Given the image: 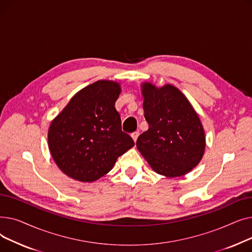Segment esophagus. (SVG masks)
Returning a JSON list of instances; mask_svg holds the SVG:
<instances>
[{"mask_svg":"<svg viewBox=\"0 0 252 252\" xmlns=\"http://www.w3.org/2000/svg\"><path fill=\"white\" fill-rule=\"evenodd\" d=\"M138 137H139V131H134V133L131 134V138H133V140H134L135 142L137 141Z\"/></svg>","mask_w":252,"mask_h":252,"instance_id":"esophagus-1","label":"esophagus"}]
</instances>
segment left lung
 <instances>
[{
	"mask_svg": "<svg viewBox=\"0 0 252 252\" xmlns=\"http://www.w3.org/2000/svg\"><path fill=\"white\" fill-rule=\"evenodd\" d=\"M144 116L149 125L137 148L155 173L167 178L188 174L202 159L205 133L200 118L173 85L143 83Z\"/></svg>",
	"mask_w": 252,
	"mask_h": 252,
	"instance_id": "left-lung-1",
	"label": "left lung"
}]
</instances>
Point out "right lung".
<instances>
[{"instance_id":"right-lung-1","label":"right lung","mask_w":252,"mask_h":252,"mask_svg":"<svg viewBox=\"0 0 252 252\" xmlns=\"http://www.w3.org/2000/svg\"><path fill=\"white\" fill-rule=\"evenodd\" d=\"M121 92L116 82H95L78 91L52 121L49 150L66 176L84 183L95 182L135 145L122 130L121 115L115 109Z\"/></svg>"}]
</instances>
